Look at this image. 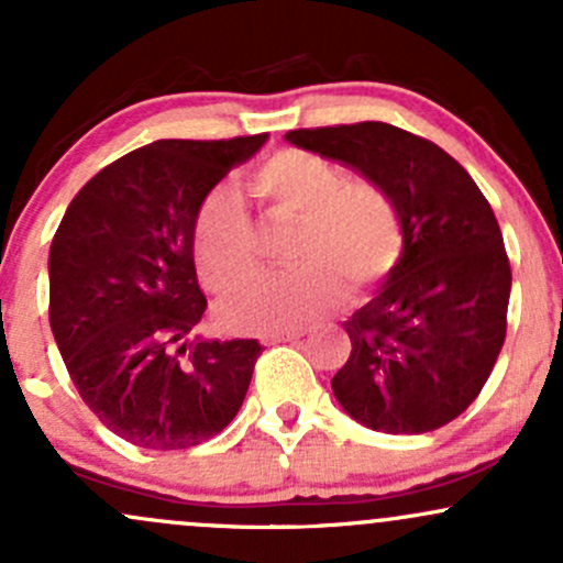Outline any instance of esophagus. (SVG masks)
I'll return each instance as SVG.
<instances>
[{
	"mask_svg": "<svg viewBox=\"0 0 563 563\" xmlns=\"http://www.w3.org/2000/svg\"><path fill=\"white\" fill-rule=\"evenodd\" d=\"M307 333L303 328H286V331H273V333H264L262 335V344H280V341H294L301 339Z\"/></svg>",
	"mask_w": 563,
	"mask_h": 563,
	"instance_id": "obj_1",
	"label": "esophagus"
}]
</instances>
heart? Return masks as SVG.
Here are the masks:
<instances>
[{"instance_id": "b5f03b06", "label": "heart", "mask_w": 563, "mask_h": 563, "mask_svg": "<svg viewBox=\"0 0 563 563\" xmlns=\"http://www.w3.org/2000/svg\"><path fill=\"white\" fill-rule=\"evenodd\" d=\"M267 214L296 222L288 260L301 269L262 277L219 309L224 325L262 333L325 312L349 283L352 294L378 286L402 254V224L391 198L376 185H346L331 161L307 151H280L254 174ZM198 275L211 290H232L254 277L260 249L241 192L219 185L200 203L192 228Z\"/></svg>"}]
</instances>
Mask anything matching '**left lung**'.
<instances>
[{"label": "left lung", "mask_w": 563, "mask_h": 563, "mask_svg": "<svg viewBox=\"0 0 563 563\" xmlns=\"http://www.w3.org/2000/svg\"><path fill=\"white\" fill-rule=\"evenodd\" d=\"M286 140L363 174L402 224L399 262L344 322L352 354L331 378L335 399L384 434L450 423L506 341L510 264L487 198L442 147L384 121L294 129Z\"/></svg>", "instance_id": "1"}]
</instances>
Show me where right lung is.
Segmentation results:
<instances>
[{
    "label": "right lung",
    "mask_w": 563,
    "mask_h": 563,
    "mask_svg": "<svg viewBox=\"0 0 563 563\" xmlns=\"http://www.w3.org/2000/svg\"><path fill=\"white\" fill-rule=\"evenodd\" d=\"M264 142L137 147L76 192L49 245V325L68 376L137 448H196L241 410L262 344L192 335L206 312L192 228L203 198Z\"/></svg>",
    "instance_id": "obj_1"
}]
</instances>
